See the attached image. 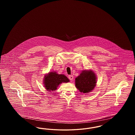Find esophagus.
<instances>
[{"label": "esophagus", "mask_w": 135, "mask_h": 135, "mask_svg": "<svg viewBox=\"0 0 135 135\" xmlns=\"http://www.w3.org/2000/svg\"><path fill=\"white\" fill-rule=\"evenodd\" d=\"M68 78L71 81H72L73 79V76L72 75H70L68 76Z\"/></svg>", "instance_id": "34e87169"}]
</instances>
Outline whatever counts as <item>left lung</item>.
Here are the masks:
<instances>
[{
  "instance_id": "8db88e82",
  "label": "left lung",
  "mask_w": 135,
  "mask_h": 135,
  "mask_svg": "<svg viewBox=\"0 0 135 135\" xmlns=\"http://www.w3.org/2000/svg\"><path fill=\"white\" fill-rule=\"evenodd\" d=\"M96 76L92 71H83L75 78V86L83 93H88L94 89L96 85Z\"/></svg>"
}]
</instances>
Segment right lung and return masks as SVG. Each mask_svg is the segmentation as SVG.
<instances>
[{
	"label": "right lung",
	"mask_w": 135,
	"mask_h": 135,
	"mask_svg": "<svg viewBox=\"0 0 135 135\" xmlns=\"http://www.w3.org/2000/svg\"><path fill=\"white\" fill-rule=\"evenodd\" d=\"M69 79L63 74H58L56 72H51L44 79V84L47 90H55L58 85L62 83H68Z\"/></svg>",
	"instance_id": "1"
}]
</instances>
